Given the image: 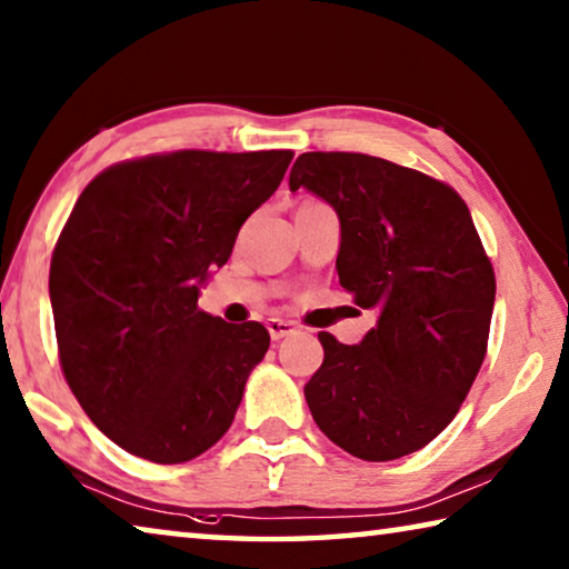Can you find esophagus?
Segmentation results:
<instances>
[{"label":"esophagus","instance_id":"esophagus-1","mask_svg":"<svg viewBox=\"0 0 569 569\" xmlns=\"http://www.w3.org/2000/svg\"><path fill=\"white\" fill-rule=\"evenodd\" d=\"M266 326H268V333H271L273 341H281V339H286V336L296 333V326L291 321H283V319H271Z\"/></svg>","mask_w":569,"mask_h":569}]
</instances>
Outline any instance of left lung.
<instances>
[{"instance_id": "obj_1", "label": "left lung", "mask_w": 569, "mask_h": 569, "mask_svg": "<svg viewBox=\"0 0 569 569\" xmlns=\"http://www.w3.org/2000/svg\"><path fill=\"white\" fill-rule=\"evenodd\" d=\"M288 186L336 210L339 281L377 311L356 346L319 333L308 409L353 457H407L457 417L487 353L497 283L469 208L447 182L361 152H303Z\"/></svg>"}]
</instances>
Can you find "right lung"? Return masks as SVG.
<instances>
[{
	"mask_svg": "<svg viewBox=\"0 0 569 569\" xmlns=\"http://www.w3.org/2000/svg\"><path fill=\"white\" fill-rule=\"evenodd\" d=\"M291 160L162 152L110 166L77 198L50 266L60 366L94 427L130 455L180 465L233 423L271 336L200 311L198 296Z\"/></svg>",
	"mask_w": 569,
	"mask_h": 569,
	"instance_id": "obj_1",
	"label": "right lung"
}]
</instances>
